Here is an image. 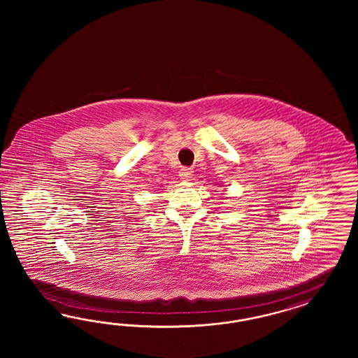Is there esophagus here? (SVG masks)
<instances>
[{
  "label": "esophagus",
  "mask_w": 358,
  "mask_h": 358,
  "mask_svg": "<svg viewBox=\"0 0 358 358\" xmlns=\"http://www.w3.org/2000/svg\"><path fill=\"white\" fill-rule=\"evenodd\" d=\"M192 176H193V169L192 168H182L180 171V178L182 181H189L192 178Z\"/></svg>",
  "instance_id": "esophagus-1"
}]
</instances>
